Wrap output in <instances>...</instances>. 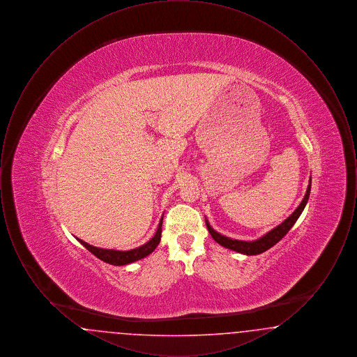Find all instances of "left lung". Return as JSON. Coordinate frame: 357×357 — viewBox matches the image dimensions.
<instances>
[{
	"label": "left lung",
	"instance_id": "obj_1",
	"mask_svg": "<svg viewBox=\"0 0 357 357\" xmlns=\"http://www.w3.org/2000/svg\"><path fill=\"white\" fill-rule=\"evenodd\" d=\"M310 186H312V179H309V185H307V190H306L305 197L301 201L300 206L293 211V214L288 217L285 221L282 222L281 225H278L277 227H274L269 233H266L264 237L258 238L255 241H238V239H231V238L225 237L220 233H217L211 226L208 221L206 220V226L208 233L211 234V237L214 238L221 246L227 248L230 250H234L238 253L246 255H261L264 252H266L268 249H271L274 246L277 242H280L282 238L288 234L289 230L291 229V226L296 223L298 220V217L301 215L303 210L305 208L306 202L309 199L310 195Z\"/></svg>",
	"mask_w": 357,
	"mask_h": 357
}]
</instances>
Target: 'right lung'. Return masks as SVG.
I'll list each match as a JSON object with an SVG mask.
<instances>
[{
	"mask_svg": "<svg viewBox=\"0 0 357 357\" xmlns=\"http://www.w3.org/2000/svg\"><path fill=\"white\" fill-rule=\"evenodd\" d=\"M162 223H163V217L160 218L159 226L156 229V233L149 242H146L144 245L132 249V250H127V252H121V250H112V249H102V248H96L92 246L89 243L84 242L83 239L77 238V241L84 246L86 250H89L93 255H96L99 259H102L104 262L109 264V265H115V266H121V265H127V264H132L135 261H139L149 255H151L153 250L156 249V246L160 242V236H162Z\"/></svg>",
	"mask_w": 357,
	"mask_h": 357,
	"instance_id": "obj_1",
	"label": "right lung"
}]
</instances>
